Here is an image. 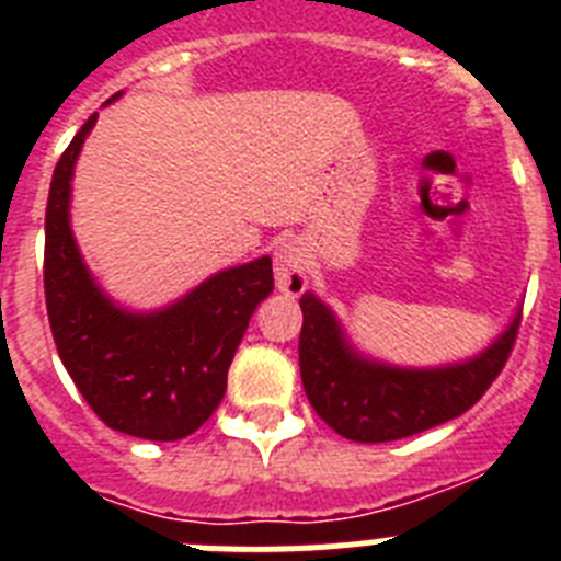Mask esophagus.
I'll return each instance as SVG.
<instances>
[{"label":"esophagus","mask_w":561,"mask_h":561,"mask_svg":"<svg viewBox=\"0 0 561 561\" xmlns=\"http://www.w3.org/2000/svg\"><path fill=\"white\" fill-rule=\"evenodd\" d=\"M275 286L284 295H304L309 286V255L300 241H284L275 250Z\"/></svg>","instance_id":"obj_1"}]
</instances>
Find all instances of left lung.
Listing matches in <instances>:
<instances>
[{
	"label": "left lung",
	"instance_id": "left-lung-1",
	"mask_svg": "<svg viewBox=\"0 0 561 561\" xmlns=\"http://www.w3.org/2000/svg\"><path fill=\"white\" fill-rule=\"evenodd\" d=\"M300 376L311 408L342 438L385 444L458 419L489 390L512 354L519 311L503 334L469 359L438 368H399L351 345L334 311L314 295L300 297Z\"/></svg>",
	"mask_w": 561,
	"mask_h": 561
}]
</instances>
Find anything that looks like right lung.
Instances as JSON below:
<instances>
[{
  "label": "right lung",
  "instance_id": "right-lung-1",
  "mask_svg": "<svg viewBox=\"0 0 561 561\" xmlns=\"http://www.w3.org/2000/svg\"><path fill=\"white\" fill-rule=\"evenodd\" d=\"M121 95L108 98L106 103ZM92 114L61 153L44 219V295L64 368L106 427L180 440L219 408L252 311L270 297L272 257L230 266L157 311H131L101 289L69 225L72 173Z\"/></svg>",
  "mask_w": 561,
  "mask_h": 561
}]
</instances>
